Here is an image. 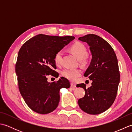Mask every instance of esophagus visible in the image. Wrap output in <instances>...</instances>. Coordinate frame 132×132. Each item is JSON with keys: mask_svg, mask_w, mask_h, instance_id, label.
Segmentation results:
<instances>
[{"mask_svg": "<svg viewBox=\"0 0 132 132\" xmlns=\"http://www.w3.org/2000/svg\"><path fill=\"white\" fill-rule=\"evenodd\" d=\"M70 86H71V87L73 89H74L75 88H76V84L74 83L71 82L70 84Z\"/></svg>", "mask_w": 132, "mask_h": 132, "instance_id": "1", "label": "esophagus"}]
</instances>
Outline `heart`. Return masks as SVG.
I'll return each mask as SVG.
<instances>
[{
  "label": "heart",
  "mask_w": 132,
  "mask_h": 132,
  "mask_svg": "<svg viewBox=\"0 0 132 132\" xmlns=\"http://www.w3.org/2000/svg\"><path fill=\"white\" fill-rule=\"evenodd\" d=\"M70 51L78 60L81 61L83 63L86 62V55L87 54L86 46L82 43L77 42L70 47ZM62 51H59L56 53L54 57V61L56 64L60 65L61 63ZM81 70L79 69H66L62 71V75L63 77L70 80H75L76 78L81 75Z\"/></svg>",
  "instance_id": "obj_1"
}]
</instances>
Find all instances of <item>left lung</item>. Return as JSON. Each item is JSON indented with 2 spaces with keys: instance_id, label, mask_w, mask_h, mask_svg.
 I'll return each instance as SVG.
<instances>
[{
  "instance_id": "1",
  "label": "left lung",
  "mask_w": 132,
  "mask_h": 132,
  "mask_svg": "<svg viewBox=\"0 0 132 132\" xmlns=\"http://www.w3.org/2000/svg\"><path fill=\"white\" fill-rule=\"evenodd\" d=\"M78 39L89 46L92 59L84 76L92 81L88 88L84 83L77 85L85 91L78 104L87 113H102L112 105L116 97L120 78L117 57L110 45L96 35H87Z\"/></svg>"
}]
</instances>
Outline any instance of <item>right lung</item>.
Returning a JSON list of instances; mask_svg holds the SVG:
<instances>
[{"label":"right lung","instance_id":"right-lung-1","mask_svg":"<svg viewBox=\"0 0 132 132\" xmlns=\"http://www.w3.org/2000/svg\"><path fill=\"white\" fill-rule=\"evenodd\" d=\"M74 38L40 34L28 40L20 49L15 67L19 89L28 106L35 112L47 114L54 111L60 102V89L70 87L65 78L50 83L47 76L58 77L54 70L57 68L55 55Z\"/></svg>","mask_w":132,"mask_h":132}]
</instances>
